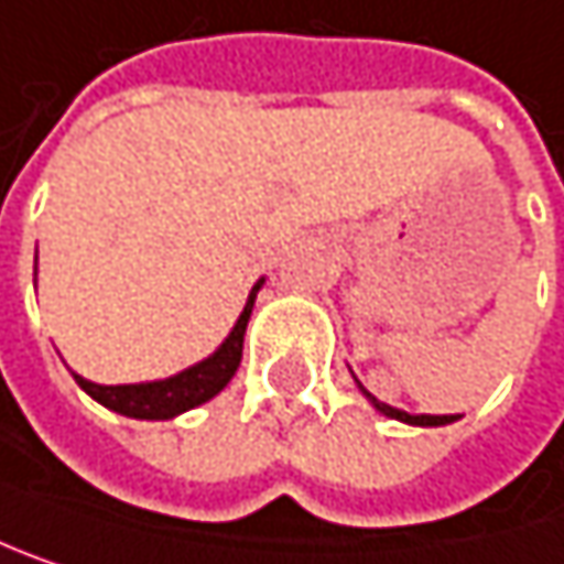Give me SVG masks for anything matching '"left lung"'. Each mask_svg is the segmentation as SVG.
I'll use <instances>...</instances> for the list:
<instances>
[{
  "mask_svg": "<svg viewBox=\"0 0 564 564\" xmlns=\"http://www.w3.org/2000/svg\"><path fill=\"white\" fill-rule=\"evenodd\" d=\"M365 394H368V391H365ZM368 398H371V394H368ZM371 401H375V398H371ZM375 408H378L381 414L394 417V421L414 423V426H440V423H453V421H456L453 414H443V417H433V414H417V417H414V414H408V411H398V408H388V404H378V401H375Z\"/></svg>",
  "mask_w": 564,
  "mask_h": 564,
  "instance_id": "left-lung-1",
  "label": "left lung"
}]
</instances>
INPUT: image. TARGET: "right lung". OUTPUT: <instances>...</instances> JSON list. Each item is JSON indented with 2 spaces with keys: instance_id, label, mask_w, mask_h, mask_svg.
Returning a JSON list of instances; mask_svg holds the SVG:
<instances>
[{
  "instance_id": "right-lung-1",
  "label": "right lung",
  "mask_w": 564,
  "mask_h": 564,
  "mask_svg": "<svg viewBox=\"0 0 564 564\" xmlns=\"http://www.w3.org/2000/svg\"><path fill=\"white\" fill-rule=\"evenodd\" d=\"M262 289V279L256 282V289L249 292V302L236 322V328L229 332V338L219 345L216 355H209L206 361L166 378V381H150V384H118V388H105L95 381H85L82 375H75V381L82 384V391H88L98 404H105L108 411H118L124 417H138V421H170L183 411H193L199 404H206L209 398H216L236 375L239 361H242V335L252 315V302L256 292Z\"/></svg>"
}]
</instances>
